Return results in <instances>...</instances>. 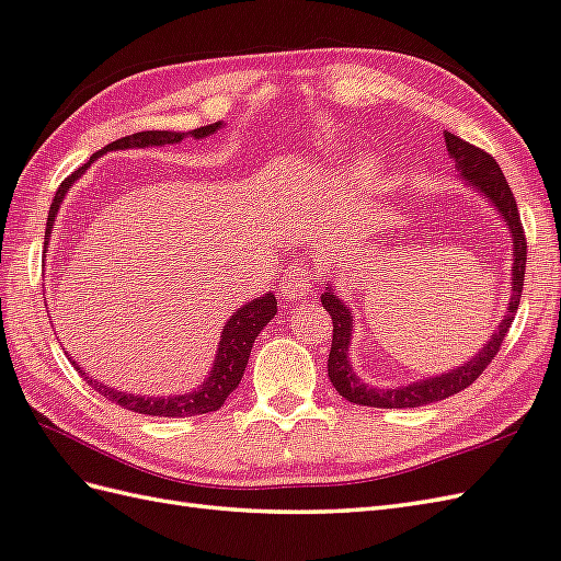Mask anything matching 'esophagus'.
Wrapping results in <instances>:
<instances>
[{
  "instance_id": "34e87169",
  "label": "esophagus",
  "mask_w": 561,
  "mask_h": 561,
  "mask_svg": "<svg viewBox=\"0 0 561 561\" xmlns=\"http://www.w3.org/2000/svg\"><path fill=\"white\" fill-rule=\"evenodd\" d=\"M310 282H312V275L308 270L291 267L282 282V294L289 298H300L310 289Z\"/></svg>"
}]
</instances>
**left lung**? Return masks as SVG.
I'll list each match as a JSON object with an SVG mask.
<instances>
[{"instance_id": "8db88e82", "label": "left lung", "mask_w": 561, "mask_h": 561, "mask_svg": "<svg viewBox=\"0 0 561 561\" xmlns=\"http://www.w3.org/2000/svg\"><path fill=\"white\" fill-rule=\"evenodd\" d=\"M445 147H448L450 156L455 158V165L459 170V175H465V180L477 186L485 194V198L493 201V206L500 210L502 218L510 225L512 232V247H514V270H512V298L507 306L505 320L500 322L497 332L493 339L485 343L483 351L469 360L467 365L457 367L448 375L440 377H431L417 383L403 386V389H371V386L363 383L353 375V369L348 365V343H351V332H353V320L348 308L341 304V300L332 294V289L327 286V291L322 294V306L324 310L332 314L334 322V336H332V351H329V379H332L334 389L339 396H343L348 403L355 405H367V408H420L436 403V400L450 398L459 391H465L467 386L477 381L483 369L495 360V355L502 348V341H505L510 327L514 322V312L519 308L522 291H524V275H526V232L519 218V208H516L514 194L510 190V182L502 175L500 165L495 163V158L491 153H485L483 149L473 147V144L459 139L457 135L445 130Z\"/></svg>"}]
</instances>
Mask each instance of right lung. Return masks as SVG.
Listing matches in <instances>:
<instances>
[{
  "mask_svg": "<svg viewBox=\"0 0 561 561\" xmlns=\"http://www.w3.org/2000/svg\"><path fill=\"white\" fill-rule=\"evenodd\" d=\"M218 127H220V123L196 127V130H192V133H168V130L135 133V135H127V137L111 141L108 147H104L102 151H96L90 158V163L94 161L99 153H106V151L133 149V147H161V144L182 141L186 135L201 139V137L213 135L215 130H218ZM90 163H84L82 168H78L73 175H68L59 184V190H56L49 215H47L45 239H49V234H51L54 218H56V213H59V206H61L66 192L70 190V184H73L82 175V172L88 170ZM275 312H277V298L272 294H265L261 298L251 300L249 306L239 308L232 314V318L227 320V324L222 329V339H220L218 355H215L213 375L204 381L201 389H196L192 393L172 396V398H144V396L121 393L116 389H108V386H102L99 381L90 379L82 369H80V377H84V381H88L94 391H99L104 398H108L111 403H116L125 410L139 412V414H151V417H192V414H206V412H213V410H220L225 405L227 396L237 389L241 377H243V369H247V365H249V355H251L255 336L261 334V329L272 318H275Z\"/></svg>",
  "mask_w": 561,
  "mask_h": 561,
  "instance_id": "1",
  "label": "right lung"
}]
</instances>
